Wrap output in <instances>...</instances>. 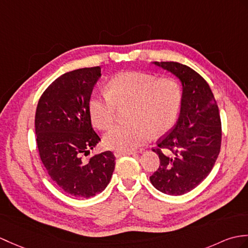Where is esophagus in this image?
<instances>
[{
  "label": "esophagus",
  "mask_w": 248,
  "mask_h": 248,
  "mask_svg": "<svg viewBox=\"0 0 248 248\" xmlns=\"http://www.w3.org/2000/svg\"><path fill=\"white\" fill-rule=\"evenodd\" d=\"M136 152L135 151H115L114 155L116 157L123 156V155H135Z\"/></svg>",
  "instance_id": "esophagus-1"
}]
</instances>
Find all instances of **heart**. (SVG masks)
<instances>
[{"instance_id":"1","label":"heart","mask_w":248,"mask_h":248,"mask_svg":"<svg viewBox=\"0 0 248 248\" xmlns=\"http://www.w3.org/2000/svg\"><path fill=\"white\" fill-rule=\"evenodd\" d=\"M182 105V89L172 78L125 72L114 76L107 93L93 94L89 115L99 130H108L115 122L117 108L129 106L128 124H118L105 136L107 148L132 151L152 137L168 132L176 122Z\"/></svg>"}]
</instances>
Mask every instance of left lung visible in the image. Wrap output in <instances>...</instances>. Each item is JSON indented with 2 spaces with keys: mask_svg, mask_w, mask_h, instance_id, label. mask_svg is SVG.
Instances as JSON below:
<instances>
[{
  "mask_svg": "<svg viewBox=\"0 0 248 248\" xmlns=\"http://www.w3.org/2000/svg\"><path fill=\"white\" fill-rule=\"evenodd\" d=\"M154 64L181 80L183 95L176 124L152 149L159 167L150 182L160 192L182 195L202 183L214 168L222 140L220 112L209 84L192 68L173 61Z\"/></svg>",
  "mask_w": 248,
  "mask_h": 248,
  "instance_id": "left-lung-1",
  "label": "left lung"
}]
</instances>
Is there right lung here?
I'll list each match as a JSON object with an SVG mask.
<instances>
[{"label":"right lung","mask_w":248,"mask_h":248,"mask_svg":"<svg viewBox=\"0 0 248 248\" xmlns=\"http://www.w3.org/2000/svg\"><path fill=\"white\" fill-rule=\"evenodd\" d=\"M101 77L99 66L63 74L40 97L34 126L40 158L67 194L88 199L110 183L115 168L111 151L83 159L100 138L92 128L89 100Z\"/></svg>","instance_id":"right-lung-1"}]
</instances>
